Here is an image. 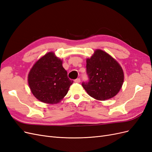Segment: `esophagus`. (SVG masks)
<instances>
[{"label": "esophagus", "instance_id": "34e87169", "mask_svg": "<svg viewBox=\"0 0 152 152\" xmlns=\"http://www.w3.org/2000/svg\"><path fill=\"white\" fill-rule=\"evenodd\" d=\"M80 81H81L80 78H77V79H76V80H75V83H80Z\"/></svg>", "mask_w": 152, "mask_h": 152}]
</instances>
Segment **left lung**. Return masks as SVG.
Here are the masks:
<instances>
[{
    "label": "left lung",
    "instance_id": "left-lung-1",
    "mask_svg": "<svg viewBox=\"0 0 152 152\" xmlns=\"http://www.w3.org/2000/svg\"><path fill=\"white\" fill-rule=\"evenodd\" d=\"M88 80L82 86L90 96L99 100H105L117 95L124 81L122 67L114 58L101 50L86 60Z\"/></svg>",
    "mask_w": 152,
    "mask_h": 152
}]
</instances>
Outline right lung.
<instances>
[{"mask_svg": "<svg viewBox=\"0 0 152 152\" xmlns=\"http://www.w3.org/2000/svg\"><path fill=\"white\" fill-rule=\"evenodd\" d=\"M62 64L53 52H48L34 64L28 75V84L38 100L57 104L66 95L73 81L67 77Z\"/></svg>", "mask_w": 152, "mask_h": 152, "instance_id": "1", "label": "right lung"}]
</instances>
